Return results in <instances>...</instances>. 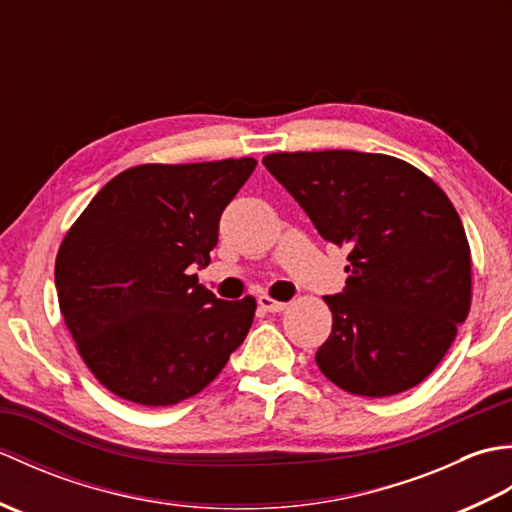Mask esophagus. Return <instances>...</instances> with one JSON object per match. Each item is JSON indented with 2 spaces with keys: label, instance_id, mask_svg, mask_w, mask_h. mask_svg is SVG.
<instances>
[{
  "label": "esophagus",
  "instance_id": "obj_1",
  "mask_svg": "<svg viewBox=\"0 0 512 512\" xmlns=\"http://www.w3.org/2000/svg\"><path fill=\"white\" fill-rule=\"evenodd\" d=\"M257 303H259V308H264L268 312H284L288 308L286 301H277V299L268 297V295H259Z\"/></svg>",
  "mask_w": 512,
  "mask_h": 512
}]
</instances>
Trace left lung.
Here are the masks:
<instances>
[{
	"label": "left lung",
	"instance_id": "1",
	"mask_svg": "<svg viewBox=\"0 0 512 512\" xmlns=\"http://www.w3.org/2000/svg\"><path fill=\"white\" fill-rule=\"evenodd\" d=\"M264 167L323 239L350 248L343 292L323 297L332 332L314 358L325 378L367 398L422 383L471 310V248L447 193L385 154L281 151Z\"/></svg>",
	"mask_w": 512,
	"mask_h": 512
}]
</instances>
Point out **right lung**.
I'll use <instances>...</instances> for the list:
<instances>
[{
  "mask_svg": "<svg viewBox=\"0 0 512 512\" xmlns=\"http://www.w3.org/2000/svg\"><path fill=\"white\" fill-rule=\"evenodd\" d=\"M255 167V158L132 167L63 237L61 314L85 365L118 398L178 405L244 343L255 299H217L187 268L209 266L222 211Z\"/></svg>",
  "mask_w": 512,
  "mask_h": 512,
  "instance_id": "right-lung-1",
  "label": "right lung"
}]
</instances>
